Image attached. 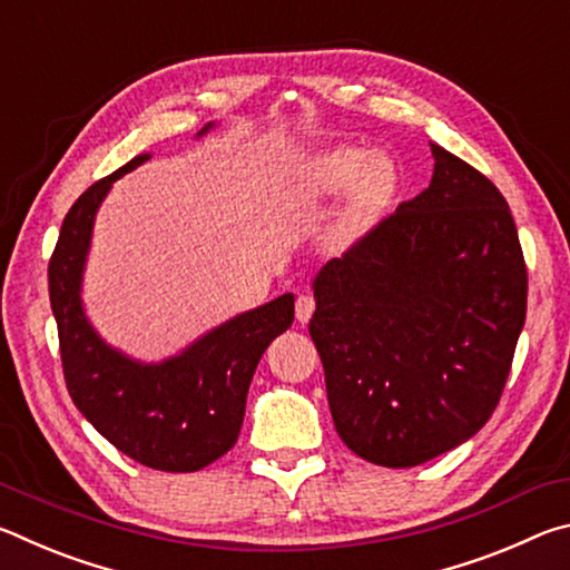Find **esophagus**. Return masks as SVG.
<instances>
[{
    "label": "esophagus",
    "instance_id": "1",
    "mask_svg": "<svg viewBox=\"0 0 570 570\" xmlns=\"http://www.w3.org/2000/svg\"><path fill=\"white\" fill-rule=\"evenodd\" d=\"M314 296L312 294H302L296 298V320L302 322V324H306L308 320H312V314H314Z\"/></svg>",
    "mask_w": 570,
    "mask_h": 570
}]
</instances>
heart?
<instances>
[{
	"label": "heart",
	"mask_w": 570,
	"mask_h": 570,
	"mask_svg": "<svg viewBox=\"0 0 570 570\" xmlns=\"http://www.w3.org/2000/svg\"><path fill=\"white\" fill-rule=\"evenodd\" d=\"M298 180L312 196H336L352 188L336 224V236L354 240L366 234L387 210L397 190V166L382 153L374 156L370 148L332 146L306 158Z\"/></svg>",
	"instance_id": "heart-1"
}]
</instances>
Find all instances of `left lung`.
Listing matches in <instances>:
<instances>
[{"mask_svg":"<svg viewBox=\"0 0 570 570\" xmlns=\"http://www.w3.org/2000/svg\"><path fill=\"white\" fill-rule=\"evenodd\" d=\"M430 186L314 278L308 334L344 445L414 468L490 420L525 324L528 272L503 193L430 142Z\"/></svg>","mask_w":570,"mask_h":570,"instance_id":"obj_1","label":"left lung"}]
</instances>
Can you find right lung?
Segmentation results:
<instances>
[{
  "label": "right lung",
  "instance_id": "right-lung-1",
  "mask_svg": "<svg viewBox=\"0 0 570 570\" xmlns=\"http://www.w3.org/2000/svg\"><path fill=\"white\" fill-rule=\"evenodd\" d=\"M148 158L135 156L92 183L67 210L47 268L50 304L67 392L85 420L140 465L196 472L236 445L248 384L266 346L292 326L294 294L234 316L158 364L130 360L102 342L80 298L95 214L112 183Z\"/></svg>",
  "mask_w": 570,
  "mask_h": 570
}]
</instances>
